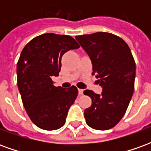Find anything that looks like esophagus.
Returning a JSON list of instances; mask_svg holds the SVG:
<instances>
[{"label":"esophagus","instance_id":"1","mask_svg":"<svg viewBox=\"0 0 151 151\" xmlns=\"http://www.w3.org/2000/svg\"><path fill=\"white\" fill-rule=\"evenodd\" d=\"M83 91H84V90H82V89H78V94H79V95H83Z\"/></svg>","mask_w":151,"mask_h":151}]
</instances>
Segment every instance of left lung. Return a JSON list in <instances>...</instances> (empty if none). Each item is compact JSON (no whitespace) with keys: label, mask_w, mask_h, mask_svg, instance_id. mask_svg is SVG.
I'll list each match as a JSON object with an SVG mask.
<instances>
[{"label":"left lung","mask_w":151,"mask_h":151,"mask_svg":"<svg viewBox=\"0 0 151 151\" xmlns=\"http://www.w3.org/2000/svg\"><path fill=\"white\" fill-rule=\"evenodd\" d=\"M76 40L91 60L93 74L103 88L102 95L86 90L92 100L84 111L86 122L92 129L108 130L119 123L134 89L136 64L125 41L116 35L96 32L77 35Z\"/></svg>","instance_id":"left-lung-1"}]
</instances>
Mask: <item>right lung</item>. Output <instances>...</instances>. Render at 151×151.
I'll return each mask as SVG.
<instances>
[{
    "mask_svg": "<svg viewBox=\"0 0 151 151\" xmlns=\"http://www.w3.org/2000/svg\"><path fill=\"white\" fill-rule=\"evenodd\" d=\"M79 44L69 35L46 33L27 43L17 64V82L22 101L31 121L44 130H56L65 123L70 106L78 94L72 86H55L63 55Z\"/></svg>",
    "mask_w": 151,
    "mask_h": 151,
    "instance_id": "right-lung-1",
    "label": "right lung"
}]
</instances>
